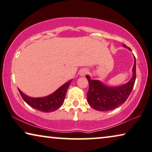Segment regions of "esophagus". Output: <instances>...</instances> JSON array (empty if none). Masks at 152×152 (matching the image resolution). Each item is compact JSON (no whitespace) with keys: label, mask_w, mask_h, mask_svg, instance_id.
<instances>
[{"label":"esophagus","mask_w":152,"mask_h":152,"mask_svg":"<svg viewBox=\"0 0 152 152\" xmlns=\"http://www.w3.org/2000/svg\"><path fill=\"white\" fill-rule=\"evenodd\" d=\"M88 70L85 69H82V70L80 72V76H85L87 74H88Z\"/></svg>","instance_id":"obj_1"}]
</instances>
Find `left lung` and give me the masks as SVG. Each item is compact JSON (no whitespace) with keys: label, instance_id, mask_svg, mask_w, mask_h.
Listing matches in <instances>:
<instances>
[{"label":"left lung","instance_id":"left-lung-1","mask_svg":"<svg viewBox=\"0 0 152 152\" xmlns=\"http://www.w3.org/2000/svg\"><path fill=\"white\" fill-rule=\"evenodd\" d=\"M124 47L130 48L124 44ZM134 65L133 67V77L127 83L119 87H108L99 80H91L87 75L89 82V90L87 94L88 104L95 110L108 111L117 108L126 102L133 86L136 78V60L134 56Z\"/></svg>","mask_w":152,"mask_h":152}]
</instances>
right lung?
Returning <instances> with one entry per match:
<instances>
[{
    "mask_svg": "<svg viewBox=\"0 0 152 152\" xmlns=\"http://www.w3.org/2000/svg\"><path fill=\"white\" fill-rule=\"evenodd\" d=\"M71 81L72 80L64 83L53 94L47 96L40 97V98H32V97L28 96L24 94L19 89L18 90L23 99L30 106L42 112L50 113L56 110L63 104L66 90L71 83Z\"/></svg>",
    "mask_w": 152,
    "mask_h": 152,
    "instance_id": "1",
    "label": "right lung"
}]
</instances>
